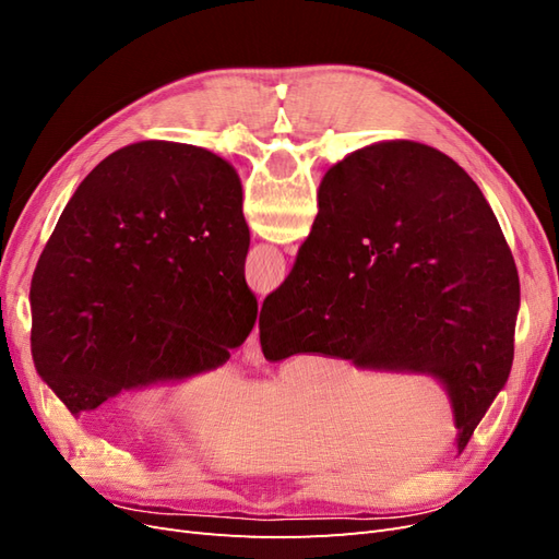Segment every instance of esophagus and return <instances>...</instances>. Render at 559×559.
Returning <instances> with one entry per match:
<instances>
[{
    "mask_svg": "<svg viewBox=\"0 0 559 559\" xmlns=\"http://www.w3.org/2000/svg\"><path fill=\"white\" fill-rule=\"evenodd\" d=\"M242 361H247L249 366H259L263 361L261 345H259V329L257 326H253L251 335L247 337V343L242 347Z\"/></svg>",
    "mask_w": 559,
    "mask_h": 559,
    "instance_id": "34e87169",
    "label": "esophagus"
}]
</instances>
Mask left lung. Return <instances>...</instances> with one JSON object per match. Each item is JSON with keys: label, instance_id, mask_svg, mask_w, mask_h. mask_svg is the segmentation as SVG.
<instances>
[{"label": "left lung", "instance_id": "1", "mask_svg": "<svg viewBox=\"0 0 559 559\" xmlns=\"http://www.w3.org/2000/svg\"><path fill=\"white\" fill-rule=\"evenodd\" d=\"M242 186L207 148L140 142L79 183L29 286L32 359L79 415L230 359L257 324Z\"/></svg>", "mask_w": 559, "mask_h": 559}]
</instances>
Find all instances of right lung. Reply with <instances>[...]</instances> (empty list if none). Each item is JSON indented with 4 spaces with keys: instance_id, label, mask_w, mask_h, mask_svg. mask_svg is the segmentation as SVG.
<instances>
[{
    "instance_id": "add662e5",
    "label": "right lung",
    "mask_w": 559,
    "mask_h": 559,
    "mask_svg": "<svg viewBox=\"0 0 559 559\" xmlns=\"http://www.w3.org/2000/svg\"><path fill=\"white\" fill-rule=\"evenodd\" d=\"M520 280L478 183L382 142L333 165L296 265L259 317L267 361L317 352L441 380L464 450L509 380Z\"/></svg>"
}]
</instances>
